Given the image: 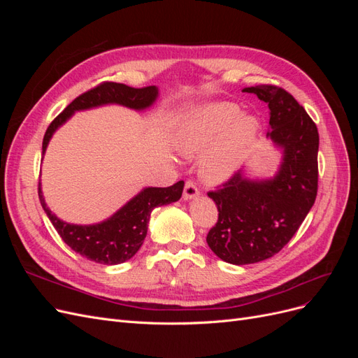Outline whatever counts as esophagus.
<instances>
[{
    "instance_id": "34e87169",
    "label": "esophagus",
    "mask_w": 358,
    "mask_h": 358,
    "mask_svg": "<svg viewBox=\"0 0 358 358\" xmlns=\"http://www.w3.org/2000/svg\"><path fill=\"white\" fill-rule=\"evenodd\" d=\"M199 197V188L192 180L185 182V188H183V200H192Z\"/></svg>"
}]
</instances>
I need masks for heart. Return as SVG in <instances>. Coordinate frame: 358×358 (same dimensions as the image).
Wrapping results in <instances>:
<instances>
[{"instance_id": "1", "label": "heart", "mask_w": 358, "mask_h": 358, "mask_svg": "<svg viewBox=\"0 0 358 358\" xmlns=\"http://www.w3.org/2000/svg\"><path fill=\"white\" fill-rule=\"evenodd\" d=\"M258 117L229 101H210L191 109L176 129L175 142L185 157H200L201 176L210 183L231 179L259 136Z\"/></svg>"}]
</instances>
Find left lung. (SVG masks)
Segmentation results:
<instances>
[{"label": "left lung", "instance_id": "left-lung-1", "mask_svg": "<svg viewBox=\"0 0 358 358\" xmlns=\"http://www.w3.org/2000/svg\"><path fill=\"white\" fill-rule=\"evenodd\" d=\"M243 92L267 103V137L282 152L276 175L251 179L239 170L208 196L218 208V222L206 237L222 262L243 266L273 257L296 234L315 203L320 136L315 122L294 96L275 85Z\"/></svg>", "mask_w": 358, "mask_h": 358}]
</instances>
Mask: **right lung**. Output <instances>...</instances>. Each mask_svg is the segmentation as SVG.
<instances>
[{"mask_svg": "<svg viewBox=\"0 0 358 358\" xmlns=\"http://www.w3.org/2000/svg\"><path fill=\"white\" fill-rule=\"evenodd\" d=\"M157 99V86L131 88V86L116 82L100 83L88 92L79 95L64 109V112L53 119L46 129L45 138H43L41 155H45L53 133L62 124H66L74 112L88 110L106 104H119L128 107V109L146 110L148 107L155 103ZM182 191L183 180H179L175 185L167 188L148 187L125 203L121 209L106 221L91 225H78L62 221L55 213H52L45 201V197H43L41 183H38L40 203L48 218L61 236V239L74 252L86 257L91 262L107 266L121 264L134 257L146 237L150 212L158 206L178 201L182 197Z\"/></svg>", "mask_w": 358, "mask_h": 358, "instance_id": "add662e5", "label": "right lung"}]
</instances>
